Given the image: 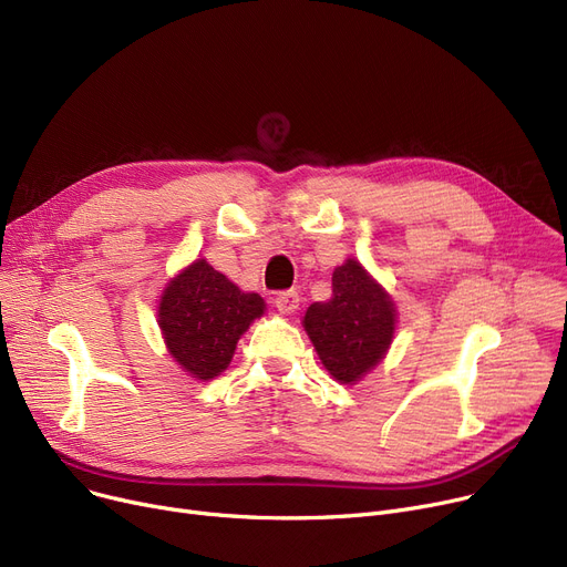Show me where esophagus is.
Masks as SVG:
<instances>
[{"label":"esophagus","mask_w":567,"mask_h":567,"mask_svg":"<svg viewBox=\"0 0 567 567\" xmlns=\"http://www.w3.org/2000/svg\"><path fill=\"white\" fill-rule=\"evenodd\" d=\"M299 291H293V289H287V291H280V293H276V299H274V303H276V308L282 312V315H291L296 308H299Z\"/></svg>","instance_id":"34e87169"}]
</instances>
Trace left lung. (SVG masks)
Wrapping results in <instances>:
<instances>
[{
	"mask_svg": "<svg viewBox=\"0 0 567 567\" xmlns=\"http://www.w3.org/2000/svg\"><path fill=\"white\" fill-rule=\"evenodd\" d=\"M303 326L326 370L342 383H353L391 347L395 306L359 261L347 259L333 271V296L312 303Z\"/></svg>",
	"mask_w": 567,
	"mask_h": 567,
	"instance_id": "1",
	"label": "left lung"
}]
</instances>
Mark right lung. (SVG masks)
Returning a JSON list of instances; mask_svg holds the SVG:
<instances>
[{"mask_svg": "<svg viewBox=\"0 0 567 567\" xmlns=\"http://www.w3.org/2000/svg\"><path fill=\"white\" fill-rule=\"evenodd\" d=\"M261 315V296L241 291L197 259L167 285L158 323L176 363L206 381L229 365L238 338Z\"/></svg>", "mask_w": 567, "mask_h": 567, "instance_id": "right-lung-1", "label": "right lung"}]
</instances>
